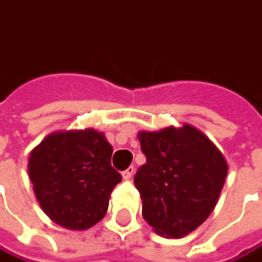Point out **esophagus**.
Wrapping results in <instances>:
<instances>
[{"label": "esophagus", "instance_id": "esophagus-1", "mask_svg": "<svg viewBox=\"0 0 262 262\" xmlns=\"http://www.w3.org/2000/svg\"><path fill=\"white\" fill-rule=\"evenodd\" d=\"M133 173H135V167L130 166V167H127L126 170H123V172H121V177H123V179H130Z\"/></svg>", "mask_w": 262, "mask_h": 262}]
</instances>
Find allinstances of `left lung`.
<instances>
[{"mask_svg":"<svg viewBox=\"0 0 262 262\" xmlns=\"http://www.w3.org/2000/svg\"><path fill=\"white\" fill-rule=\"evenodd\" d=\"M146 163L135 175L142 216L156 233L179 238L206 221L228 172L221 151L195 127L138 135Z\"/></svg>","mask_w":262,"mask_h":262,"instance_id":"obj_1","label":"left lung"}]
</instances>
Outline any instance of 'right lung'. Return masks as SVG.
<instances>
[{
  "label": "right lung",
  "instance_id": "1",
  "mask_svg": "<svg viewBox=\"0 0 262 262\" xmlns=\"http://www.w3.org/2000/svg\"><path fill=\"white\" fill-rule=\"evenodd\" d=\"M113 146L93 129L49 135L29 156L28 172L41 209L70 230H87L105 216L121 175Z\"/></svg>",
  "mask_w": 262,
  "mask_h": 262
}]
</instances>
